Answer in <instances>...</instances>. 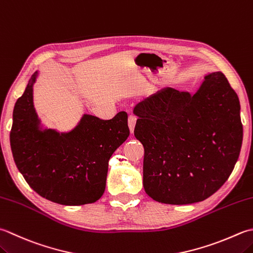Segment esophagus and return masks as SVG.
<instances>
[{
  "label": "esophagus",
  "mask_w": 253,
  "mask_h": 253,
  "mask_svg": "<svg viewBox=\"0 0 253 253\" xmlns=\"http://www.w3.org/2000/svg\"><path fill=\"white\" fill-rule=\"evenodd\" d=\"M136 122H137V117L135 115H129V117H128V126H129L130 132H133V129H135Z\"/></svg>",
  "instance_id": "esophagus-1"
}]
</instances>
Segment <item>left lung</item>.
Returning a JSON list of instances; mask_svg holds the SVG:
<instances>
[{
	"label": "left lung",
	"instance_id": "obj_1",
	"mask_svg": "<svg viewBox=\"0 0 253 253\" xmlns=\"http://www.w3.org/2000/svg\"><path fill=\"white\" fill-rule=\"evenodd\" d=\"M135 137L143 149V189L159 203L202 202L228 180L238 160V95L220 71L194 94L167 87L138 104Z\"/></svg>",
	"mask_w": 253,
	"mask_h": 253
}]
</instances>
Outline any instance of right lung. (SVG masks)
Wrapping results in <instances>:
<instances>
[{
  "mask_svg": "<svg viewBox=\"0 0 253 253\" xmlns=\"http://www.w3.org/2000/svg\"><path fill=\"white\" fill-rule=\"evenodd\" d=\"M38 71L15 103L9 141L18 171L32 189L61 205L91 204L106 185L108 160L129 136L127 113L104 121L84 114L69 132L42 129L33 86Z\"/></svg>",
  "mask_w": 253,
  "mask_h": 253,
  "instance_id": "add662e5",
  "label": "right lung"
}]
</instances>
